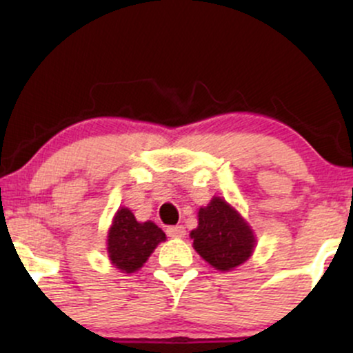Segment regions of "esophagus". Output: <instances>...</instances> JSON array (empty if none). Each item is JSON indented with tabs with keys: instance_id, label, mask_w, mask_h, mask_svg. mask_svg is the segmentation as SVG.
Listing matches in <instances>:
<instances>
[{
	"instance_id": "34e87169",
	"label": "esophagus",
	"mask_w": 353,
	"mask_h": 353,
	"mask_svg": "<svg viewBox=\"0 0 353 353\" xmlns=\"http://www.w3.org/2000/svg\"><path fill=\"white\" fill-rule=\"evenodd\" d=\"M165 234H168L169 237L179 239L185 236V229L182 228V225H169V228L165 229Z\"/></svg>"
}]
</instances>
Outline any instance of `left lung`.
<instances>
[{
  "mask_svg": "<svg viewBox=\"0 0 353 353\" xmlns=\"http://www.w3.org/2000/svg\"><path fill=\"white\" fill-rule=\"evenodd\" d=\"M190 239L201 257L219 270L244 264L255 244L249 225L221 197L199 209V225L190 232Z\"/></svg>",
  "mask_w": 353,
  "mask_h": 353,
  "instance_id": "8db88e82",
  "label": "left lung"
}]
</instances>
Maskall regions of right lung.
Returning a JSON list of instances; mask_svg holds the SVG:
<instances>
[{
  "label": "right lung",
  "mask_w": 353,
  "mask_h": 353,
  "mask_svg": "<svg viewBox=\"0 0 353 353\" xmlns=\"http://www.w3.org/2000/svg\"><path fill=\"white\" fill-rule=\"evenodd\" d=\"M163 241H165V234L154 222L141 224L131 210L119 209L108 236L109 259L117 269L131 274L143 267Z\"/></svg>",
  "instance_id": "right-lung-1"
}]
</instances>
